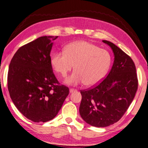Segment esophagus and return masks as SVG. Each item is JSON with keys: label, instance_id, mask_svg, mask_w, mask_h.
I'll return each instance as SVG.
<instances>
[{"label": "esophagus", "instance_id": "obj_1", "mask_svg": "<svg viewBox=\"0 0 148 148\" xmlns=\"http://www.w3.org/2000/svg\"><path fill=\"white\" fill-rule=\"evenodd\" d=\"M76 90H75L74 88H70V93H73V92H75Z\"/></svg>", "mask_w": 148, "mask_h": 148}]
</instances>
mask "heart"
Returning <instances> with one entry per match:
<instances>
[{
  "mask_svg": "<svg viewBox=\"0 0 148 148\" xmlns=\"http://www.w3.org/2000/svg\"><path fill=\"white\" fill-rule=\"evenodd\" d=\"M111 63V55L107 50L85 41L71 42L64 47V51L55 52L51 56L53 69L63 77L75 64V71L64 81L68 85L98 84L106 77Z\"/></svg>",
  "mask_w": 148,
  "mask_h": 148,
  "instance_id": "1",
  "label": "heart"
}]
</instances>
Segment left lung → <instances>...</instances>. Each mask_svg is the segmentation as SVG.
Segmentation results:
<instances>
[{"instance_id":"obj_1","label":"left lung","mask_w":148,"mask_h":148,"mask_svg":"<svg viewBox=\"0 0 148 148\" xmlns=\"http://www.w3.org/2000/svg\"><path fill=\"white\" fill-rule=\"evenodd\" d=\"M112 49L114 61L103 80L93 87L80 90L79 112L86 123L98 127L116 123L123 116L138 87L135 64L131 58L114 43L102 41Z\"/></svg>"}]
</instances>
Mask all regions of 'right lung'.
Here are the masks:
<instances>
[{
    "label": "right lung",
    "instance_id": "1",
    "mask_svg": "<svg viewBox=\"0 0 148 148\" xmlns=\"http://www.w3.org/2000/svg\"><path fill=\"white\" fill-rule=\"evenodd\" d=\"M58 36H42L19 48L10 61L8 75L10 97L24 116L34 122L53 119L69 88L53 73L50 52Z\"/></svg>",
    "mask_w": 148,
    "mask_h": 148
}]
</instances>
